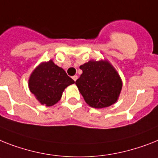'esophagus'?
Masks as SVG:
<instances>
[{"instance_id":"esophagus-1","label":"esophagus","mask_w":158,"mask_h":158,"mask_svg":"<svg viewBox=\"0 0 158 158\" xmlns=\"http://www.w3.org/2000/svg\"><path fill=\"white\" fill-rule=\"evenodd\" d=\"M77 78H78V77L77 76V75H75V76H73V81H77Z\"/></svg>"}]
</instances>
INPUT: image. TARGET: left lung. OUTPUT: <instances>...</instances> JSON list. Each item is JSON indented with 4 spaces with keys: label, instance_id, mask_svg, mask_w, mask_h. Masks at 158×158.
Masks as SVG:
<instances>
[{
    "label": "left lung",
    "instance_id": "1",
    "mask_svg": "<svg viewBox=\"0 0 158 158\" xmlns=\"http://www.w3.org/2000/svg\"><path fill=\"white\" fill-rule=\"evenodd\" d=\"M82 74L76 81L77 86L88 105L104 108L117 101L122 81L107 61L90 60L80 66Z\"/></svg>",
    "mask_w": 158,
    "mask_h": 158
}]
</instances>
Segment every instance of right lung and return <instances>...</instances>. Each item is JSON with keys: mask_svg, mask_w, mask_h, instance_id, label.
Listing matches in <instances>:
<instances>
[{"mask_svg": "<svg viewBox=\"0 0 158 158\" xmlns=\"http://www.w3.org/2000/svg\"><path fill=\"white\" fill-rule=\"evenodd\" d=\"M73 83L63 69L49 60L34 70L30 77L29 88L40 103L51 106L60 99L64 89Z\"/></svg>", "mask_w": 158, "mask_h": 158, "instance_id": "obj_1", "label": "right lung"}]
</instances>
